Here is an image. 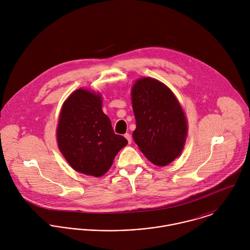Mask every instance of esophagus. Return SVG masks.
Returning a JSON list of instances; mask_svg holds the SVG:
<instances>
[{
    "instance_id": "obj_1",
    "label": "esophagus",
    "mask_w": 250,
    "mask_h": 250,
    "mask_svg": "<svg viewBox=\"0 0 250 250\" xmlns=\"http://www.w3.org/2000/svg\"><path fill=\"white\" fill-rule=\"evenodd\" d=\"M124 137H125L126 140L128 141V143H132V137H131V135H130L129 133H126V134L124 135Z\"/></svg>"
}]
</instances>
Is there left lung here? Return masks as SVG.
Returning a JSON list of instances; mask_svg holds the SVG:
<instances>
[{
  "label": "left lung",
  "mask_w": 250,
  "mask_h": 250,
  "mask_svg": "<svg viewBox=\"0 0 250 250\" xmlns=\"http://www.w3.org/2000/svg\"><path fill=\"white\" fill-rule=\"evenodd\" d=\"M135 143L154 165L164 167L181 154L188 132L178 100L163 83L143 78L132 88Z\"/></svg>",
  "instance_id": "obj_1"
}]
</instances>
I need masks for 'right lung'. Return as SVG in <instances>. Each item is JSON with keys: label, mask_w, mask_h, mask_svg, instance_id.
Listing matches in <instances>:
<instances>
[{"label": "right lung", "mask_w": 250, "mask_h": 250, "mask_svg": "<svg viewBox=\"0 0 250 250\" xmlns=\"http://www.w3.org/2000/svg\"><path fill=\"white\" fill-rule=\"evenodd\" d=\"M57 138L72 167L94 177L107 172L116 154L128 143L114 134L102 110L101 96L84 89L74 91L62 105Z\"/></svg>", "instance_id": "add662e5"}]
</instances>
